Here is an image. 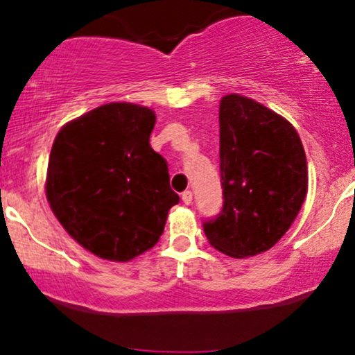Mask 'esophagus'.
<instances>
[{
  "mask_svg": "<svg viewBox=\"0 0 355 355\" xmlns=\"http://www.w3.org/2000/svg\"><path fill=\"white\" fill-rule=\"evenodd\" d=\"M191 200H193V193H191L190 190H185L182 193V202L185 203V205H190Z\"/></svg>",
  "mask_w": 355,
  "mask_h": 355,
  "instance_id": "obj_1",
  "label": "esophagus"
}]
</instances>
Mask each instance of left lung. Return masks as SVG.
<instances>
[{
	"instance_id": "1",
	"label": "left lung",
	"mask_w": 355,
	"mask_h": 355,
	"mask_svg": "<svg viewBox=\"0 0 355 355\" xmlns=\"http://www.w3.org/2000/svg\"><path fill=\"white\" fill-rule=\"evenodd\" d=\"M218 121L223 207L203 232L218 252L245 259L291 229L307 195V158L294 126L259 101L223 96Z\"/></svg>"
}]
</instances>
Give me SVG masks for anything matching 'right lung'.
<instances>
[{
  "label": "right lung",
  "instance_id": "add662e5",
  "mask_svg": "<svg viewBox=\"0 0 355 355\" xmlns=\"http://www.w3.org/2000/svg\"><path fill=\"white\" fill-rule=\"evenodd\" d=\"M155 113L133 103H107L71 120L53 141L46 198L81 247L128 262L164 234L180 197L168 165L150 146Z\"/></svg>",
  "mask_w": 355,
  "mask_h": 355
}]
</instances>
